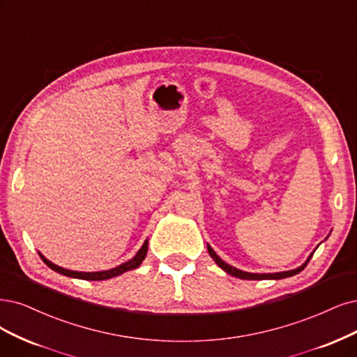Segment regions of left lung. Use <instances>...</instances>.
<instances>
[{
    "label": "left lung",
    "instance_id": "obj_1",
    "mask_svg": "<svg viewBox=\"0 0 357 357\" xmlns=\"http://www.w3.org/2000/svg\"><path fill=\"white\" fill-rule=\"evenodd\" d=\"M207 252H208L210 257H212V259L216 261V265H218L220 269H223L227 273L235 276V278H240V280H282V278H288V276H293V275H296V273H298V272H301L303 269H305L306 265L309 263V260L312 259L313 253H314V252H313V253L307 257V260H306L305 263H303L301 266H298V268H296V269H293V271L275 272V273H252V272H245V271L236 269V268L228 265L227 261H223V260L215 253V250H213L212 247H210L208 244H207Z\"/></svg>",
    "mask_w": 357,
    "mask_h": 357
}]
</instances>
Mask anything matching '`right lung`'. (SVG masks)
<instances>
[{
	"mask_svg": "<svg viewBox=\"0 0 357 357\" xmlns=\"http://www.w3.org/2000/svg\"><path fill=\"white\" fill-rule=\"evenodd\" d=\"M147 250H149V240H145L142 247L138 250V253L129 259L128 261L122 263V265H119L113 269H109V271H100V272H77V271H70V269H64L61 266H57L54 265V263L50 261L45 256H43L41 253H39V256H41V259L44 260L45 265L52 269L54 272H59L61 275H66V276H70V278H76V280H86V281H104V280H110V278H114V276H119L122 275L128 271H132V269H137L142 260L145 259V256H147Z\"/></svg>",
	"mask_w": 357,
	"mask_h": 357,
	"instance_id": "right-lung-1",
	"label": "right lung"
}]
</instances>
